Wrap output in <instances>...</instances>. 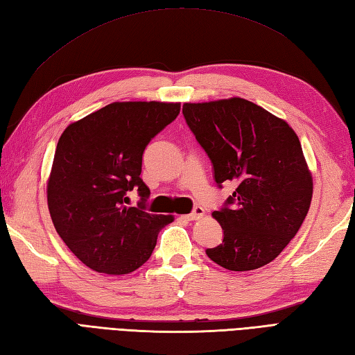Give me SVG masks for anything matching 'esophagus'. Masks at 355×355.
Here are the masks:
<instances>
[{
  "instance_id": "obj_1",
  "label": "esophagus",
  "mask_w": 355,
  "mask_h": 355,
  "mask_svg": "<svg viewBox=\"0 0 355 355\" xmlns=\"http://www.w3.org/2000/svg\"><path fill=\"white\" fill-rule=\"evenodd\" d=\"M204 216H205V209L202 207H196L190 214L185 216V219L187 220H199V219L204 218Z\"/></svg>"
}]
</instances>
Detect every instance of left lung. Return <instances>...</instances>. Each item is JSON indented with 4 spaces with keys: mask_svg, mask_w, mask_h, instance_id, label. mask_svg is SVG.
<instances>
[{
    "mask_svg": "<svg viewBox=\"0 0 355 355\" xmlns=\"http://www.w3.org/2000/svg\"><path fill=\"white\" fill-rule=\"evenodd\" d=\"M205 150L216 184L237 188L214 219L223 241L207 256L230 271H251L276 259L305 220L313 176L297 135L288 122L242 98L182 108Z\"/></svg>",
    "mask_w": 355,
    "mask_h": 355,
    "instance_id": "obj_1",
    "label": "left lung"
}]
</instances>
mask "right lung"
Masks as SVG:
<instances>
[{
    "label": "right lung",
    "instance_id": "right-lung-1",
    "mask_svg": "<svg viewBox=\"0 0 355 355\" xmlns=\"http://www.w3.org/2000/svg\"><path fill=\"white\" fill-rule=\"evenodd\" d=\"M179 112V103H113L70 124L58 141L47 182L50 218L69 250L93 271L133 272L175 219L146 211L150 190L139 176L144 150ZM133 187L141 202L127 207Z\"/></svg>",
    "mask_w": 355,
    "mask_h": 355
}]
</instances>
